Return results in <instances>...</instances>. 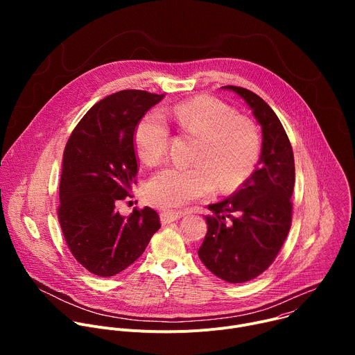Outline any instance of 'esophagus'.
<instances>
[{
	"mask_svg": "<svg viewBox=\"0 0 355 355\" xmlns=\"http://www.w3.org/2000/svg\"><path fill=\"white\" fill-rule=\"evenodd\" d=\"M182 215L184 214L180 212V211H166V212L160 214V219H162L163 225H167V223L178 220L180 218H182Z\"/></svg>",
	"mask_w": 355,
	"mask_h": 355,
	"instance_id": "obj_1",
	"label": "esophagus"
}]
</instances>
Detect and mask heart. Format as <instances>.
<instances>
[{
  "instance_id": "heart-1",
  "label": "heart",
  "mask_w": 355,
  "mask_h": 355,
  "mask_svg": "<svg viewBox=\"0 0 355 355\" xmlns=\"http://www.w3.org/2000/svg\"><path fill=\"white\" fill-rule=\"evenodd\" d=\"M162 115L180 133L198 137L193 167L168 166L153 174L146 185L147 199L162 208H175L209 196L216 188L229 192L254 171L261 153V135L251 119L211 96H198ZM170 129L157 112L144 115L133 141L139 159L155 166L170 146Z\"/></svg>"
}]
</instances>
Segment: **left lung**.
<instances>
[{
	"instance_id": "obj_1",
	"label": "left lung",
	"mask_w": 355,
	"mask_h": 355,
	"mask_svg": "<svg viewBox=\"0 0 355 355\" xmlns=\"http://www.w3.org/2000/svg\"><path fill=\"white\" fill-rule=\"evenodd\" d=\"M251 110L263 132L259 167L229 198L209 205L198 256L220 279L241 284L263 274L281 250L292 219L293 151L275 112L250 89L225 85Z\"/></svg>"
}]
</instances>
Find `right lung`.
I'll list each match as a JSON object with an SVG mask.
<instances>
[{"label": "right lung", "instance_id": "add662e5", "mask_svg": "<svg viewBox=\"0 0 355 355\" xmlns=\"http://www.w3.org/2000/svg\"><path fill=\"white\" fill-rule=\"evenodd\" d=\"M163 98L140 89L108 95L83 116L66 144L59 222L74 259L98 277L133 264L160 229L155 209L123 216L116 205L136 182V126Z\"/></svg>", "mask_w": 355, "mask_h": 355}]
</instances>
